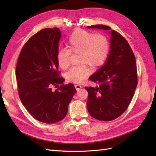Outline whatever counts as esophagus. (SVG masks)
Wrapping results in <instances>:
<instances>
[{
    "label": "esophagus",
    "mask_w": 156,
    "mask_h": 156,
    "mask_svg": "<svg viewBox=\"0 0 156 156\" xmlns=\"http://www.w3.org/2000/svg\"><path fill=\"white\" fill-rule=\"evenodd\" d=\"M75 88H76V90H80V89L82 88V86L79 85V84H75Z\"/></svg>",
    "instance_id": "obj_1"
}]
</instances>
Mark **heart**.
Returning a JSON list of instances; mask_svg holds the SVG:
<instances>
[{"instance_id":"obj_1","label":"heart","mask_w":156,"mask_h":156,"mask_svg":"<svg viewBox=\"0 0 156 156\" xmlns=\"http://www.w3.org/2000/svg\"><path fill=\"white\" fill-rule=\"evenodd\" d=\"M68 49H59L56 58L59 66L62 69L69 65L72 54H79L78 62L82 65L71 68L66 73L68 81L80 84L90 74V67L97 69L103 65L110 53V42L103 34H94L84 29H77L69 36L67 42Z\"/></svg>"}]
</instances>
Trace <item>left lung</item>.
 <instances>
[{
	"label": "left lung",
	"instance_id": "obj_1",
	"mask_svg": "<svg viewBox=\"0 0 156 156\" xmlns=\"http://www.w3.org/2000/svg\"><path fill=\"white\" fill-rule=\"evenodd\" d=\"M87 27L108 30L111 35L107 62L89 78L97 86L85 87L88 92L89 114L99 121H110L123 113L134 96L137 85L135 57L126 39L110 27L97 25Z\"/></svg>",
	"mask_w": 156,
	"mask_h": 156
}]
</instances>
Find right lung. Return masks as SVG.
Listing matches in <instances>:
<instances>
[{"label":"right lung","mask_w":156,"mask_h":156,"mask_svg":"<svg viewBox=\"0 0 156 156\" xmlns=\"http://www.w3.org/2000/svg\"><path fill=\"white\" fill-rule=\"evenodd\" d=\"M61 37L59 29L45 28L29 38L18 58L16 78L22 104L35 119L55 123L64 119L76 90L64 84L56 55ZM61 86L55 91L52 85Z\"/></svg>","instance_id":"obj_1"}]
</instances>
